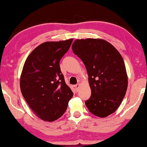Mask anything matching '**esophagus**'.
<instances>
[{
    "mask_svg": "<svg viewBox=\"0 0 147 147\" xmlns=\"http://www.w3.org/2000/svg\"><path fill=\"white\" fill-rule=\"evenodd\" d=\"M79 86H80V84H77L76 85H74V88H75V89L77 91L79 88Z\"/></svg>",
    "mask_w": 147,
    "mask_h": 147,
    "instance_id": "34e87169",
    "label": "esophagus"
}]
</instances>
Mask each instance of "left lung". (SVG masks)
Here are the masks:
<instances>
[{"instance_id": "1", "label": "left lung", "mask_w": 147, "mask_h": 147, "mask_svg": "<svg viewBox=\"0 0 147 147\" xmlns=\"http://www.w3.org/2000/svg\"><path fill=\"white\" fill-rule=\"evenodd\" d=\"M72 49L88 72L91 95L85 103L89 111L99 117L115 112L128 87L125 65L120 53L112 45L100 39H77Z\"/></svg>"}]
</instances>
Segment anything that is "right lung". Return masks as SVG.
I'll list each match as a JSON object with an SVG mask.
<instances>
[{
    "label": "right lung",
    "instance_id": "obj_1",
    "mask_svg": "<svg viewBox=\"0 0 147 147\" xmlns=\"http://www.w3.org/2000/svg\"><path fill=\"white\" fill-rule=\"evenodd\" d=\"M72 42L71 39L42 43L24 64L20 80L22 94L32 111L44 121H54L63 115L73 96L59 67Z\"/></svg>",
    "mask_w": 147,
    "mask_h": 147
}]
</instances>
